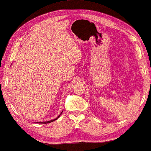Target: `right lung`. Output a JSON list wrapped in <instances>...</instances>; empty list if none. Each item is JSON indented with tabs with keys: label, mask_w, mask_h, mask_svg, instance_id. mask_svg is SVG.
Listing matches in <instances>:
<instances>
[{
	"label": "right lung",
	"mask_w": 151,
	"mask_h": 151,
	"mask_svg": "<svg viewBox=\"0 0 151 151\" xmlns=\"http://www.w3.org/2000/svg\"><path fill=\"white\" fill-rule=\"evenodd\" d=\"M63 113V111H61V114ZM61 114L59 115V116L57 117V118H55V119H53V120H49V121H46V122H37L36 123H39V124H48V123H50V122H54V121H55V120H57L59 117L60 116V115H61Z\"/></svg>",
	"instance_id": "1"
}]
</instances>
